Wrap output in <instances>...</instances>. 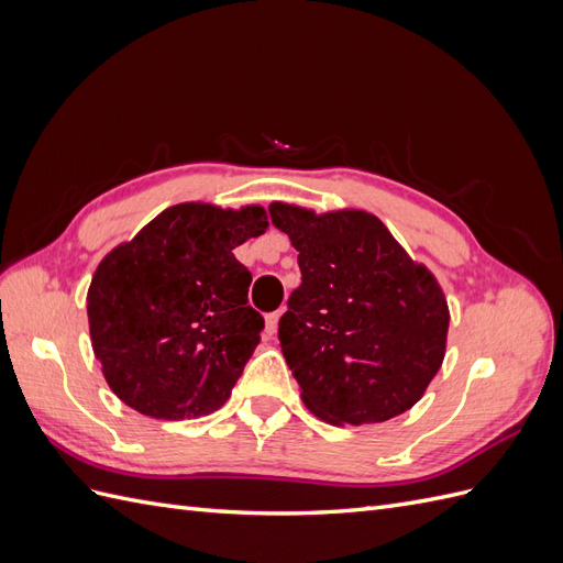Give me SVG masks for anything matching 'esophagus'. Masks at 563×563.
I'll list each match as a JSON object with an SVG mask.
<instances>
[{"label":"esophagus","instance_id":"esophagus-1","mask_svg":"<svg viewBox=\"0 0 563 563\" xmlns=\"http://www.w3.org/2000/svg\"><path fill=\"white\" fill-rule=\"evenodd\" d=\"M279 317H282V312H269V314L265 317V331H267V335H275V333H277V329H279Z\"/></svg>","mask_w":563,"mask_h":563}]
</instances>
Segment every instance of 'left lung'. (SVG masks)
<instances>
[{
  "instance_id": "8db88e82",
  "label": "left lung",
  "mask_w": 563,
  "mask_h": 563,
  "mask_svg": "<svg viewBox=\"0 0 563 563\" xmlns=\"http://www.w3.org/2000/svg\"><path fill=\"white\" fill-rule=\"evenodd\" d=\"M302 284L279 319L302 404L323 422L373 424L416 406L444 364L449 302L378 216L272 201Z\"/></svg>"
}]
</instances>
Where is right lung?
Wrapping results in <instances>:
<instances>
[{
	"instance_id": "obj_1",
	"label": "right lung",
	"mask_w": 563,
	"mask_h": 563,
	"mask_svg": "<svg viewBox=\"0 0 563 563\" xmlns=\"http://www.w3.org/2000/svg\"><path fill=\"white\" fill-rule=\"evenodd\" d=\"M269 228L258 203L168 207L98 263L87 294L89 333L106 383L157 420L218 411L261 343L251 272L234 249Z\"/></svg>"
}]
</instances>
